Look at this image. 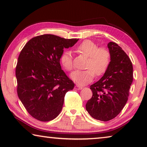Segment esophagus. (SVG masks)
<instances>
[{"label":"esophagus","mask_w":147,"mask_h":147,"mask_svg":"<svg viewBox=\"0 0 147 147\" xmlns=\"http://www.w3.org/2000/svg\"><path fill=\"white\" fill-rule=\"evenodd\" d=\"M83 88L82 86H75V89H78V90H80V89H82Z\"/></svg>","instance_id":"obj_1"}]
</instances>
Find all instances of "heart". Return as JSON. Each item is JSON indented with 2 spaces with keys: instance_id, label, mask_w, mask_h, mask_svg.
<instances>
[{
  "instance_id": "b5f03b06",
  "label": "heart",
  "mask_w": 147,
  "mask_h": 147,
  "mask_svg": "<svg viewBox=\"0 0 147 147\" xmlns=\"http://www.w3.org/2000/svg\"><path fill=\"white\" fill-rule=\"evenodd\" d=\"M78 53L88 57L84 71H75L71 74V78L78 86H85L91 82L94 74L100 76L106 71L110 63L111 54L109 50L104 47L98 48L97 45L91 40H85L76 47ZM60 63L66 71L73 68V55L71 51H66L61 54Z\"/></svg>"
}]
</instances>
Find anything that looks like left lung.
I'll return each mask as SVG.
<instances>
[{"instance_id":"8db88e82","label":"left lung","mask_w":147,"mask_h":147,"mask_svg":"<svg viewBox=\"0 0 147 147\" xmlns=\"http://www.w3.org/2000/svg\"><path fill=\"white\" fill-rule=\"evenodd\" d=\"M110 63L103 76L90 86L93 96L86 103L89 115L96 120L108 121L121 112L128 100L133 82V66L121 47L109 42Z\"/></svg>"}]
</instances>
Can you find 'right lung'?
<instances>
[{
  "label": "right lung",
  "mask_w": 147,
  "mask_h": 147,
  "mask_svg": "<svg viewBox=\"0 0 147 147\" xmlns=\"http://www.w3.org/2000/svg\"><path fill=\"white\" fill-rule=\"evenodd\" d=\"M78 41L44 34L31 39L22 49L16 70L17 94L34 118L50 121L61 112L64 96L74 84L61 69L59 58L64 49Z\"/></svg>",
  "instance_id": "obj_1"
}]
</instances>
